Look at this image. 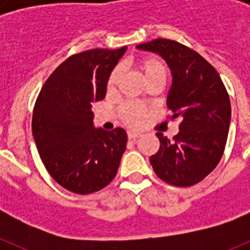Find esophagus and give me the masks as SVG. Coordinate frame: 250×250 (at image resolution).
I'll list each match as a JSON object with an SVG mask.
<instances>
[{
    "mask_svg": "<svg viewBox=\"0 0 250 250\" xmlns=\"http://www.w3.org/2000/svg\"><path fill=\"white\" fill-rule=\"evenodd\" d=\"M140 135H141V134H140V132H138V131H129V132H127V138H129V139H136V138H139Z\"/></svg>",
    "mask_w": 250,
    "mask_h": 250,
    "instance_id": "34e87169",
    "label": "esophagus"
}]
</instances>
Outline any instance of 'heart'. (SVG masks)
<instances>
[{"label": "heart", "mask_w": 250, "mask_h": 250, "mask_svg": "<svg viewBox=\"0 0 250 250\" xmlns=\"http://www.w3.org/2000/svg\"><path fill=\"white\" fill-rule=\"evenodd\" d=\"M139 67H140V70L144 74V77L146 81L152 80V79H158V77H164V79H167V68H165L163 62L159 61V60L152 59V57L141 60L140 62H139ZM121 71H123L121 66H116L112 70V72L109 76V80H107V89H115V86H116V83H118L119 79L121 76ZM120 114L124 120L126 121L127 124H130V125H139L143 121L145 111L140 105H138L135 103H130L129 101V103H125L121 106Z\"/></svg>", "instance_id": "1"}]
</instances>
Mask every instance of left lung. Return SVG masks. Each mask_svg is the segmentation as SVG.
I'll return each mask as SVG.
<instances>
[{"instance_id":"left-lung-1","label":"left lung","mask_w":250,"mask_h":250,"mask_svg":"<svg viewBox=\"0 0 250 250\" xmlns=\"http://www.w3.org/2000/svg\"><path fill=\"white\" fill-rule=\"evenodd\" d=\"M165 60L171 71L167 106L180 118L179 132L169 140L156 132L160 149L150 158L156 175L175 187H191L215 169L230 125V100L215 68L191 48L156 39L136 46Z\"/></svg>"}]
</instances>
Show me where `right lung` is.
<instances>
[{
  "instance_id": "obj_1",
  "label": "right lung",
  "mask_w": 250,
  "mask_h": 250,
  "mask_svg": "<svg viewBox=\"0 0 250 250\" xmlns=\"http://www.w3.org/2000/svg\"><path fill=\"white\" fill-rule=\"evenodd\" d=\"M94 48L72 55L50 75L35 104L32 135L48 174L67 190L91 194L111 183L126 149V131L94 126L92 104L126 52Z\"/></svg>"
}]
</instances>
